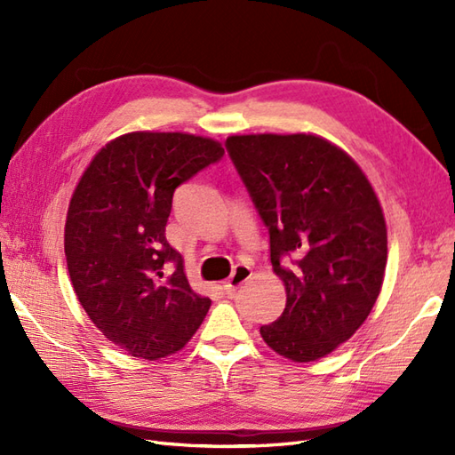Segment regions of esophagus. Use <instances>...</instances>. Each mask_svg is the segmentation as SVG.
<instances>
[{
  "label": "esophagus",
  "mask_w": 455,
  "mask_h": 455,
  "mask_svg": "<svg viewBox=\"0 0 455 455\" xmlns=\"http://www.w3.org/2000/svg\"><path fill=\"white\" fill-rule=\"evenodd\" d=\"M252 275V269H250L248 266H244V264H238L236 267H235V272L230 274V277L227 279V282H222V289H225V291L228 293V295H233L236 289L243 285L246 279Z\"/></svg>",
  "instance_id": "esophagus-1"
}]
</instances>
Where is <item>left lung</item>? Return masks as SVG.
Here are the masks:
<instances>
[{
	"label": "left lung",
	"mask_w": 455,
	"mask_h": 455,
	"mask_svg": "<svg viewBox=\"0 0 455 455\" xmlns=\"http://www.w3.org/2000/svg\"><path fill=\"white\" fill-rule=\"evenodd\" d=\"M227 152L269 233V258L287 303L259 328L293 362L331 354L379 297L387 228L360 166L315 134L228 137Z\"/></svg>",
	"instance_id": "obj_1"
}]
</instances>
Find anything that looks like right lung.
I'll return each instance as SVG.
<instances>
[{
    "label": "right lung",
    "instance_id": "1",
    "mask_svg": "<svg viewBox=\"0 0 455 455\" xmlns=\"http://www.w3.org/2000/svg\"><path fill=\"white\" fill-rule=\"evenodd\" d=\"M225 156L186 132H129L95 154L68 207L64 252L80 305L105 338L142 360L176 354L211 299L191 289L166 240L173 191Z\"/></svg>",
    "mask_w": 455,
    "mask_h": 455
}]
</instances>
